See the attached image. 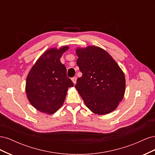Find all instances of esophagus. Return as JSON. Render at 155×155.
Masks as SVG:
<instances>
[{
  "mask_svg": "<svg viewBox=\"0 0 155 155\" xmlns=\"http://www.w3.org/2000/svg\"><path fill=\"white\" fill-rule=\"evenodd\" d=\"M72 81L74 83V84L76 83V81H77V78L76 77H74L72 78Z\"/></svg>",
  "mask_w": 155,
  "mask_h": 155,
  "instance_id": "1",
  "label": "esophagus"
}]
</instances>
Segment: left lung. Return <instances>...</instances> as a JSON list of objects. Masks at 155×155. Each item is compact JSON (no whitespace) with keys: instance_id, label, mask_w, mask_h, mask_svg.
Returning a JSON list of instances; mask_svg holds the SVG:
<instances>
[{"instance_id":"left-lung-1","label":"left lung","mask_w":155,"mask_h":155,"mask_svg":"<svg viewBox=\"0 0 155 155\" xmlns=\"http://www.w3.org/2000/svg\"><path fill=\"white\" fill-rule=\"evenodd\" d=\"M76 54L82 76L78 79L75 87L85 105L96 114L110 113L124 97V72L113 58L100 47L78 48Z\"/></svg>"}]
</instances>
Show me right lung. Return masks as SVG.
Here are the masks:
<instances>
[{"label":"right lung","instance_id":"right-lung-1","mask_svg":"<svg viewBox=\"0 0 155 155\" xmlns=\"http://www.w3.org/2000/svg\"><path fill=\"white\" fill-rule=\"evenodd\" d=\"M68 46L50 48L42 55L28 75L26 93L30 104L38 110L54 114L63 104L68 88L74 86L60 61Z\"/></svg>","mask_w":155,"mask_h":155}]
</instances>
